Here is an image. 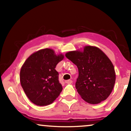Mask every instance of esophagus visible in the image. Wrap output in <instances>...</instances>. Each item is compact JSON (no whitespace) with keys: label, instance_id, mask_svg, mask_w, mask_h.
I'll use <instances>...</instances> for the list:
<instances>
[{"label":"esophagus","instance_id":"1","mask_svg":"<svg viewBox=\"0 0 131 131\" xmlns=\"http://www.w3.org/2000/svg\"><path fill=\"white\" fill-rule=\"evenodd\" d=\"M65 82L66 83H71L73 82V81L71 80H70V79H69V80H66L65 81Z\"/></svg>","mask_w":131,"mask_h":131}]
</instances>
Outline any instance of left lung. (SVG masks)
<instances>
[{"label":"left lung","mask_w":131,"mask_h":131,"mask_svg":"<svg viewBox=\"0 0 131 131\" xmlns=\"http://www.w3.org/2000/svg\"><path fill=\"white\" fill-rule=\"evenodd\" d=\"M66 57L78 68L76 88L82 99L91 104L106 100L114 88L116 73L105 53L96 46H85L68 52Z\"/></svg>","instance_id":"obj_1"}]
</instances>
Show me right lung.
<instances>
[{"label": "right lung", "mask_w": 131, "mask_h": 131, "mask_svg": "<svg viewBox=\"0 0 131 131\" xmlns=\"http://www.w3.org/2000/svg\"><path fill=\"white\" fill-rule=\"evenodd\" d=\"M62 53L53 49L39 50L28 57L20 70V82L25 94L32 103L39 106L51 104L62 90L58 80L57 64L63 60Z\"/></svg>", "instance_id": "obj_1"}]
</instances>
